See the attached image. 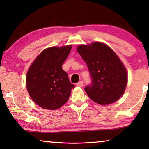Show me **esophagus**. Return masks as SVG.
Returning <instances> with one entry per match:
<instances>
[{
    "label": "esophagus",
    "mask_w": 149,
    "mask_h": 149,
    "mask_svg": "<svg viewBox=\"0 0 149 149\" xmlns=\"http://www.w3.org/2000/svg\"><path fill=\"white\" fill-rule=\"evenodd\" d=\"M76 85L77 86H79V87H83V86H84V82L82 81H79L78 83H77Z\"/></svg>",
    "instance_id": "obj_1"
}]
</instances>
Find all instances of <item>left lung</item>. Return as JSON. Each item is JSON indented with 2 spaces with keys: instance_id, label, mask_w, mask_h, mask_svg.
<instances>
[{
  "instance_id": "left-lung-1",
  "label": "left lung",
  "mask_w": 149,
  "mask_h": 149,
  "mask_svg": "<svg viewBox=\"0 0 149 149\" xmlns=\"http://www.w3.org/2000/svg\"><path fill=\"white\" fill-rule=\"evenodd\" d=\"M76 50L87 64L91 75L92 83L85 88L90 98L101 105L119 100L125 91L128 75L116 53L100 42L80 45Z\"/></svg>"
}]
</instances>
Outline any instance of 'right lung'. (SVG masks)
<instances>
[{"instance_id": "obj_1", "label": "right lung", "mask_w": 149, "mask_h": 149, "mask_svg": "<svg viewBox=\"0 0 149 149\" xmlns=\"http://www.w3.org/2000/svg\"><path fill=\"white\" fill-rule=\"evenodd\" d=\"M71 49V45L45 49L29 69L26 77L29 94L34 102L44 109L53 110L61 107L75 87L62 69Z\"/></svg>"}]
</instances>
